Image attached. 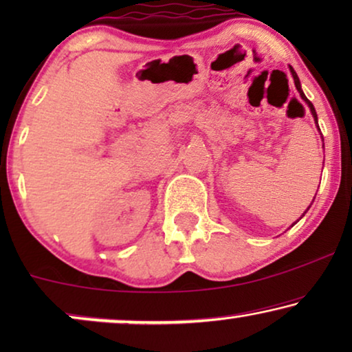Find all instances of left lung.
<instances>
[{"instance_id": "left-lung-1", "label": "left lung", "mask_w": 352, "mask_h": 352, "mask_svg": "<svg viewBox=\"0 0 352 352\" xmlns=\"http://www.w3.org/2000/svg\"><path fill=\"white\" fill-rule=\"evenodd\" d=\"M290 74H292V76H293V81H295V86H296L298 93H300V96H301V99H302V100H305V102L307 104V107H309V110H311V113H312V118H314V122H316V124H317V128H319V123H317V113H316V109H314V105H312V102H311V100L306 98V96H305V93H302V89H301V83H300V78H298L296 72H295V70H293V67H292V65H290ZM319 131H320V128H319ZM322 141H324V138H322ZM314 199H316V197H314ZM309 208H311V206H307V210H309ZM307 210H306V211H307ZM306 211H305V213H306ZM305 213H302V214H301V218H302V216H305ZM301 218H300V219H301ZM293 224H295V223H293ZM293 224H292V226H293Z\"/></svg>"}]
</instances>
